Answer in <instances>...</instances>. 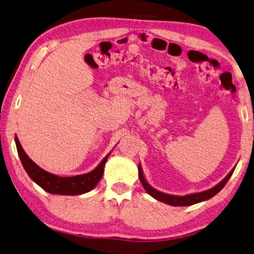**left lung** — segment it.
<instances>
[{
    "label": "left lung",
    "instance_id": "1",
    "mask_svg": "<svg viewBox=\"0 0 254 254\" xmlns=\"http://www.w3.org/2000/svg\"><path fill=\"white\" fill-rule=\"evenodd\" d=\"M233 172H234V169H233L232 171L228 173V176L224 179L223 181L219 182V184L217 186H215L214 188L206 190V191H202V192L187 194V196L180 197V196H171V194H166L163 192H160V191H157L155 189H153L152 187L147 184L146 180L144 179L142 169H140V165H138V177H139L140 182H142V185L144 187V189L146 190L148 194H151L153 198H155V199H157V200H160L164 203H168V205H171V206H191V205H193V203L207 200V199L214 197L215 194L218 193L219 191L224 188V186L227 184V181L230 180V178L232 177Z\"/></svg>",
    "mask_w": 254,
    "mask_h": 254
}]
</instances>
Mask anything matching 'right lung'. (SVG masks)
Here are the masks:
<instances>
[{"mask_svg":"<svg viewBox=\"0 0 254 254\" xmlns=\"http://www.w3.org/2000/svg\"><path fill=\"white\" fill-rule=\"evenodd\" d=\"M16 149H18V154L24 170L28 173L37 185L40 186L44 190L49 193L55 194H81L85 193L88 191L92 190L95 186L98 185L100 179L102 178L103 169L107 162L108 156L102 160L97 168L93 171H91L86 174L75 177H58L55 174H52L47 171H45L39 168L35 162L29 159V156L23 151V148L20 144L19 139L15 137Z\"/></svg>","mask_w":254,"mask_h":254,"instance_id":"right-lung-1","label":"right lung"}]
</instances>
